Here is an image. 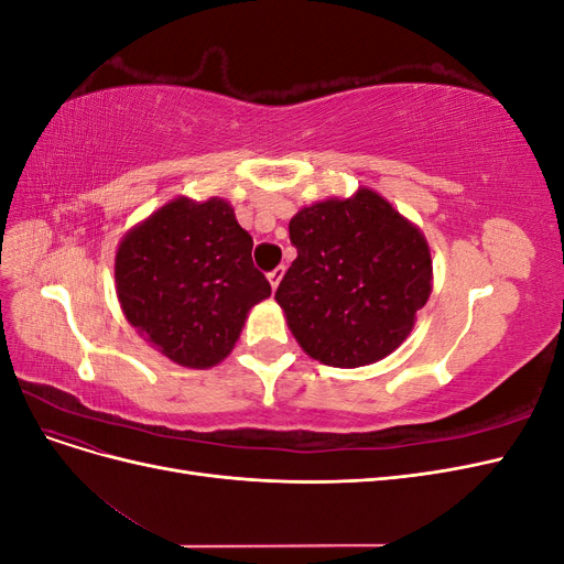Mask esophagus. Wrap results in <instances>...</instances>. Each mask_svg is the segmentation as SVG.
Instances as JSON below:
<instances>
[{
	"instance_id": "1",
	"label": "esophagus",
	"mask_w": 564,
	"mask_h": 564,
	"mask_svg": "<svg viewBox=\"0 0 564 564\" xmlns=\"http://www.w3.org/2000/svg\"><path fill=\"white\" fill-rule=\"evenodd\" d=\"M282 278H284V265H278L275 270H270V272H268V280H270V286H272V289H278V286H280Z\"/></svg>"
}]
</instances>
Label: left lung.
Returning <instances> with one entry per match:
<instances>
[{"instance_id": "left-lung-1", "label": "left lung", "mask_w": 564, "mask_h": 564, "mask_svg": "<svg viewBox=\"0 0 564 564\" xmlns=\"http://www.w3.org/2000/svg\"><path fill=\"white\" fill-rule=\"evenodd\" d=\"M296 261L275 301L313 360L355 369L383 360L412 332L433 289L423 232L379 193L324 199L289 220Z\"/></svg>"}]
</instances>
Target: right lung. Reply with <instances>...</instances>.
<instances>
[{
  "label": "right lung",
  "mask_w": 564,
  "mask_h": 564,
  "mask_svg": "<svg viewBox=\"0 0 564 564\" xmlns=\"http://www.w3.org/2000/svg\"><path fill=\"white\" fill-rule=\"evenodd\" d=\"M251 235L226 199L176 197L131 228L115 256L124 317L169 360L209 369L226 360L270 284Z\"/></svg>",
  "instance_id": "right-lung-1"
}]
</instances>
